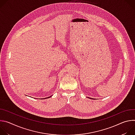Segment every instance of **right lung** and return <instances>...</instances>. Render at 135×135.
<instances>
[{
	"instance_id": "add662e5",
	"label": "right lung",
	"mask_w": 135,
	"mask_h": 135,
	"mask_svg": "<svg viewBox=\"0 0 135 135\" xmlns=\"http://www.w3.org/2000/svg\"><path fill=\"white\" fill-rule=\"evenodd\" d=\"M52 96V95H51ZM51 96H50V97H48L47 98H50V97H51ZM45 99V98H44Z\"/></svg>"
}]
</instances>
